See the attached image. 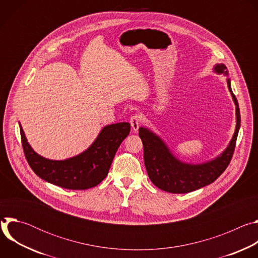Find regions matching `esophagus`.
<instances>
[{
    "instance_id": "34e87169",
    "label": "esophagus",
    "mask_w": 258,
    "mask_h": 258,
    "mask_svg": "<svg viewBox=\"0 0 258 258\" xmlns=\"http://www.w3.org/2000/svg\"><path fill=\"white\" fill-rule=\"evenodd\" d=\"M130 122H131V125H132V128L135 133L138 132L141 123H142V115L139 114V113H136L134 114L131 119H130Z\"/></svg>"
}]
</instances>
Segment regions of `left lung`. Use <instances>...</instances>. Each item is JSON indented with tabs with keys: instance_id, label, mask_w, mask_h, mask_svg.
<instances>
[{
	"instance_id": "1",
	"label": "left lung",
	"mask_w": 258,
	"mask_h": 258,
	"mask_svg": "<svg viewBox=\"0 0 258 258\" xmlns=\"http://www.w3.org/2000/svg\"><path fill=\"white\" fill-rule=\"evenodd\" d=\"M214 70L228 75L224 64H217ZM228 88L236 104L237 125L228 148L214 160L197 165L182 163L169 152L159 137L145 127L139 128V136L144 146L145 166L149 178L157 188L173 194L189 193L210 185L227 169L235 151L241 122L238 101L232 91L230 80H228Z\"/></svg>"
}]
</instances>
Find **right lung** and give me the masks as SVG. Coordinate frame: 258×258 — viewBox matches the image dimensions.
Segmentation results:
<instances>
[{
    "label": "right lung",
    "mask_w": 258,
    "mask_h": 258,
    "mask_svg": "<svg viewBox=\"0 0 258 258\" xmlns=\"http://www.w3.org/2000/svg\"><path fill=\"white\" fill-rule=\"evenodd\" d=\"M130 131L128 122L107 125L84 153L66 160H50L32 150L20 125L23 152L34 173L53 185L69 190H87L99 185L107 176L118 147Z\"/></svg>",
    "instance_id": "right-lung-1"
}]
</instances>
